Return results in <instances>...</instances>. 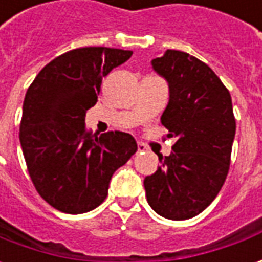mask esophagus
Returning <instances> with one entry per match:
<instances>
[{
	"mask_svg": "<svg viewBox=\"0 0 262 262\" xmlns=\"http://www.w3.org/2000/svg\"><path fill=\"white\" fill-rule=\"evenodd\" d=\"M137 147H138V151H140V152L147 151V145H145V144H142V142H138V144H137Z\"/></svg>",
	"mask_w": 262,
	"mask_h": 262,
	"instance_id": "obj_1",
	"label": "esophagus"
}]
</instances>
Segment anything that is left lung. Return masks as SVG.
<instances>
[{"label": "left lung", "instance_id": "1", "mask_svg": "<svg viewBox=\"0 0 262 262\" xmlns=\"http://www.w3.org/2000/svg\"><path fill=\"white\" fill-rule=\"evenodd\" d=\"M151 66L167 81L169 101L161 115L168 157L145 177L149 207L161 217L181 221L203 212L218 195L230 168L235 118L228 90L207 64L189 54L167 50Z\"/></svg>", "mask_w": 262, "mask_h": 262}]
</instances>
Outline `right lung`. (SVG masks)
<instances>
[{"label":"right lung","mask_w":262,"mask_h":262,"mask_svg":"<svg viewBox=\"0 0 262 262\" xmlns=\"http://www.w3.org/2000/svg\"><path fill=\"white\" fill-rule=\"evenodd\" d=\"M133 51L85 47L52 59L25 94L19 142L38 194L55 210L82 214L100 205L111 177L137 151L133 135L86 133L102 78Z\"/></svg>","instance_id":"obj_1"}]
</instances>
